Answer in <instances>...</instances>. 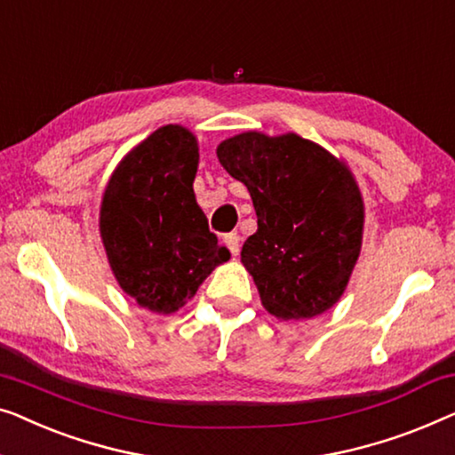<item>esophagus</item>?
<instances>
[{"mask_svg":"<svg viewBox=\"0 0 455 455\" xmlns=\"http://www.w3.org/2000/svg\"><path fill=\"white\" fill-rule=\"evenodd\" d=\"M223 242H226V246L229 252H232V256L240 252V235L238 234H228L226 238H223Z\"/></svg>","mask_w":455,"mask_h":455,"instance_id":"1","label":"esophagus"}]
</instances>
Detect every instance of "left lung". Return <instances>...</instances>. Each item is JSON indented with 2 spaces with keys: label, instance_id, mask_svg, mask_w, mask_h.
I'll return each instance as SVG.
<instances>
[{
  "label": "left lung",
  "instance_id": "1",
  "mask_svg": "<svg viewBox=\"0 0 455 455\" xmlns=\"http://www.w3.org/2000/svg\"><path fill=\"white\" fill-rule=\"evenodd\" d=\"M217 157L252 196L259 229L240 256L267 312L307 320L331 309L363 242V196L347 164L298 133L259 131L221 141Z\"/></svg>",
  "mask_w": 455,
  "mask_h": 455
}]
</instances>
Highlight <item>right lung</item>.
<instances>
[{"instance_id":"1","label":"right lung","mask_w":455,"mask_h":455,"mask_svg":"<svg viewBox=\"0 0 455 455\" xmlns=\"http://www.w3.org/2000/svg\"><path fill=\"white\" fill-rule=\"evenodd\" d=\"M199 143L182 124H164L110 174L100 238L115 279L137 306L174 314L229 259L209 232L193 182Z\"/></svg>"}]
</instances>
